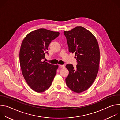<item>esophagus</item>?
Masks as SVG:
<instances>
[{
    "instance_id": "obj_1",
    "label": "esophagus",
    "mask_w": 120,
    "mask_h": 120,
    "mask_svg": "<svg viewBox=\"0 0 120 120\" xmlns=\"http://www.w3.org/2000/svg\"><path fill=\"white\" fill-rule=\"evenodd\" d=\"M60 67H63V68H64V65H63V64H60L59 65Z\"/></svg>"
}]
</instances>
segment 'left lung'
Listing matches in <instances>:
<instances>
[{"label": "left lung", "mask_w": 120, "mask_h": 120, "mask_svg": "<svg viewBox=\"0 0 120 120\" xmlns=\"http://www.w3.org/2000/svg\"><path fill=\"white\" fill-rule=\"evenodd\" d=\"M70 53H75L77 64L65 67L69 75L65 78L67 86L74 92L86 91L94 81L100 63V49L93 34L85 28L77 26L70 31H64Z\"/></svg>", "instance_id": "left-lung-1"}]
</instances>
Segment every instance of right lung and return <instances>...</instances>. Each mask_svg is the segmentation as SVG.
Returning a JSON list of instances; mask_svg holds the SVG:
<instances>
[{"label":"right lung","instance_id":"right-lung-1","mask_svg":"<svg viewBox=\"0 0 120 120\" xmlns=\"http://www.w3.org/2000/svg\"><path fill=\"white\" fill-rule=\"evenodd\" d=\"M58 32L44 28L33 31L26 35L21 44L19 60L23 76L30 87L38 93L47 90L56 74L58 65L42 60L48 53L49 45L59 35Z\"/></svg>","mask_w":120,"mask_h":120}]
</instances>
